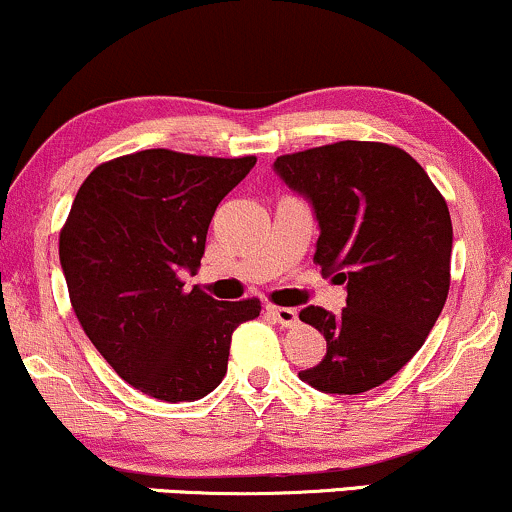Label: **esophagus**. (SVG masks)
Returning <instances> with one entry per match:
<instances>
[{
	"mask_svg": "<svg viewBox=\"0 0 512 512\" xmlns=\"http://www.w3.org/2000/svg\"><path fill=\"white\" fill-rule=\"evenodd\" d=\"M267 310L276 317L281 327H296L298 325V313L296 308H281V305H267Z\"/></svg>",
	"mask_w": 512,
	"mask_h": 512,
	"instance_id": "esophagus-1",
	"label": "esophagus"
}]
</instances>
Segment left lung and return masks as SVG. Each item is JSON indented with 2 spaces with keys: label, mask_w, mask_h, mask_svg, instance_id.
<instances>
[{
  "label": "left lung",
  "mask_w": 512,
  "mask_h": 512,
  "mask_svg": "<svg viewBox=\"0 0 512 512\" xmlns=\"http://www.w3.org/2000/svg\"><path fill=\"white\" fill-rule=\"evenodd\" d=\"M320 223L315 264L346 284V308L308 305L327 354L298 378L330 395H358L409 363L450 291V211L426 170L399 146L337 142L274 161Z\"/></svg>",
  "instance_id": "obj_1"
}]
</instances>
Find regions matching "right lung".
<instances>
[{
    "instance_id": "obj_1",
    "label": "right lung",
    "mask_w": 512,
    "mask_h": 512,
    "mask_svg": "<svg viewBox=\"0 0 512 512\" xmlns=\"http://www.w3.org/2000/svg\"><path fill=\"white\" fill-rule=\"evenodd\" d=\"M255 156L146 149L105 161L81 182L60 231L69 301L122 380L163 402H195L221 383L233 330L260 298L216 301L197 272L216 207Z\"/></svg>"
}]
</instances>
